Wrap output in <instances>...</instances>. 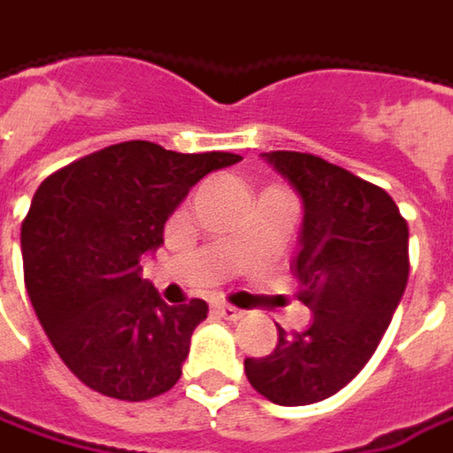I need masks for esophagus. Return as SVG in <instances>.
<instances>
[{"label":"esophagus","instance_id":"esophagus-1","mask_svg":"<svg viewBox=\"0 0 453 453\" xmlns=\"http://www.w3.org/2000/svg\"><path fill=\"white\" fill-rule=\"evenodd\" d=\"M212 311H215L218 317L227 319V322H238V319L243 317V311H241L238 306H230L226 304V302H215V304H212Z\"/></svg>","mask_w":453,"mask_h":453}]
</instances>
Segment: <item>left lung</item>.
Here are the masks:
<instances>
[{
  "instance_id": "1",
  "label": "left lung",
  "mask_w": 453,
  "mask_h": 453,
  "mask_svg": "<svg viewBox=\"0 0 453 453\" xmlns=\"http://www.w3.org/2000/svg\"><path fill=\"white\" fill-rule=\"evenodd\" d=\"M264 157L304 200L294 276L314 317L302 332L279 326L271 355L246 357V378L271 403H319L340 393L383 340L408 284V223L383 188L322 157Z\"/></svg>"
}]
</instances>
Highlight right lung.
Instances as JSON below:
<instances>
[{"label": "right lung", "mask_w": 453, "mask_h": 453, "mask_svg": "<svg viewBox=\"0 0 453 453\" xmlns=\"http://www.w3.org/2000/svg\"><path fill=\"white\" fill-rule=\"evenodd\" d=\"M243 157L124 142L52 172L22 223L25 286L70 372L119 401H149L182 375L203 299L169 306L139 276L165 223L205 174Z\"/></svg>", "instance_id": "obj_1"}]
</instances>
